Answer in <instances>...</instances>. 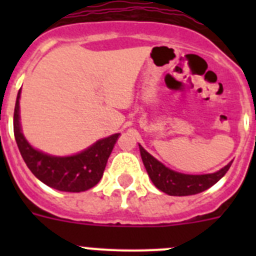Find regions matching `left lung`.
Wrapping results in <instances>:
<instances>
[{
    "mask_svg": "<svg viewBox=\"0 0 256 256\" xmlns=\"http://www.w3.org/2000/svg\"><path fill=\"white\" fill-rule=\"evenodd\" d=\"M140 146L142 162L144 168L148 170V177L151 178L152 183L160 191L165 192L170 196H188L196 195L200 192L205 191L212 184H216L219 180L228 172L230 164H227L224 168L212 174H201V176H190V174H182L168 169L165 165L151 156L148 151Z\"/></svg>",
    "mask_w": 256,
    "mask_h": 256,
    "instance_id": "obj_1",
    "label": "left lung"
}]
</instances>
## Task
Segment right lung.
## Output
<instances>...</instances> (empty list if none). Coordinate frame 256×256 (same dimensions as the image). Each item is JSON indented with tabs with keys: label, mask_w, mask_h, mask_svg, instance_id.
<instances>
[{
	"label": "right lung",
	"mask_w": 256,
	"mask_h": 256,
	"mask_svg": "<svg viewBox=\"0 0 256 256\" xmlns=\"http://www.w3.org/2000/svg\"><path fill=\"white\" fill-rule=\"evenodd\" d=\"M19 98L20 91L14 110V134L29 170L40 182L58 191L82 192L96 186L102 178L106 162L119 133L97 141L91 148L76 155L66 158L47 155L32 148L20 130Z\"/></svg>",
	"instance_id": "right-lung-1"
}]
</instances>
